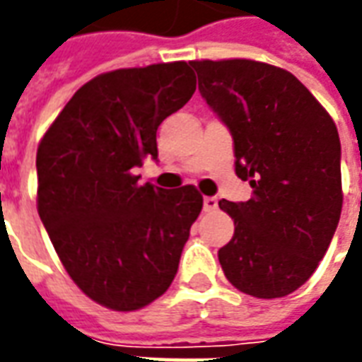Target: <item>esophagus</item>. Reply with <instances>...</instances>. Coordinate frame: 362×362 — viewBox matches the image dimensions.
<instances>
[{"mask_svg": "<svg viewBox=\"0 0 362 362\" xmlns=\"http://www.w3.org/2000/svg\"><path fill=\"white\" fill-rule=\"evenodd\" d=\"M217 207H219V202H217V197H205V199H204V211L205 213L217 211Z\"/></svg>", "mask_w": 362, "mask_h": 362, "instance_id": "esophagus-1", "label": "esophagus"}]
</instances>
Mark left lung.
<instances>
[{"label":"left lung","instance_id":"1","mask_svg":"<svg viewBox=\"0 0 362 362\" xmlns=\"http://www.w3.org/2000/svg\"><path fill=\"white\" fill-rule=\"evenodd\" d=\"M199 93L235 139L248 202L221 199L235 235L219 250L227 279L256 298L291 295L316 272L343 205L334 119L287 69L254 59H194Z\"/></svg>","mask_w":362,"mask_h":362}]
</instances>
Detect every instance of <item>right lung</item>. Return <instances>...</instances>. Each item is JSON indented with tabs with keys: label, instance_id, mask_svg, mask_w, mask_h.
I'll list each match as a JSON object with an SVG mask.
<instances>
[{
	"label": "right lung",
	"instance_id": "right-lung-1",
	"mask_svg": "<svg viewBox=\"0 0 362 362\" xmlns=\"http://www.w3.org/2000/svg\"><path fill=\"white\" fill-rule=\"evenodd\" d=\"M194 90L186 62L96 75L38 143V215L75 285L110 310H139L170 287L202 213L194 186L163 189L135 174Z\"/></svg>",
	"mask_w": 362,
	"mask_h": 362
}]
</instances>
